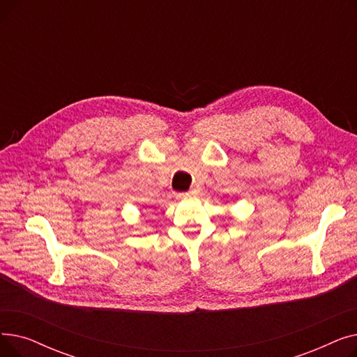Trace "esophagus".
Returning a JSON list of instances; mask_svg holds the SVG:
<instances>
[{
  "instance_id": "1",
  "label": "esophagus",
  "mask_w": 357,
  "mask_h": 357,
  "mask_svg": "<svg viewBox=\"0 0 357 357\" xmlns=\"http://www.w3.org/2000/svg\"><path fill=\"white\" fill-rule=\"evenodd\" d=\"M194 192H181V194H176V198H188V197H192Z\"/></svg>"
}]
</instances>
